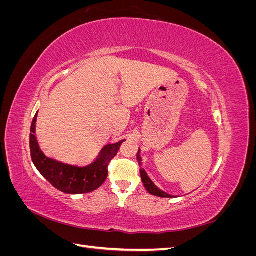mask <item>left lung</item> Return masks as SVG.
<instances>
[{
	"mask_svg": "<svg viewBox=\"0 0 256 256\" xmlns=\"http://www.w3.org/2000/svg\"><path fill=\"white\" fill-rule=\"evenodd\" d=\"M136 159H138V166H140V174H141V178H142V182L144 184L145 189L148 191V193H150L152 196H159V198H177V196H171L168 194V192L161 190L158 186L154 184L152 182V178L148 176V174H147V172L145 171V168H143V160H142V157H141V150L138 148V154H136Z\"/></svg>",
	"mask_w": 256,
	"mask_h": 256,
	"instance_id": "obj_1",
	"label": "left lung"
}]
</instances>
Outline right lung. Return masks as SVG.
I'll return each instance as SVG.
<instances>
[{
  "label": "right lung",
  "mask_w": 256,
  "mask_h": 256,
  "mask_svg": "<svg viewBox=\"0 0 256 256\" xmlns=\"http://www.w3.org/2000/svg\"><path fill=\"white\" fill-rule=\"evenodd\" d=\"M37 114L38 112L35 114L30 126V148L33 164L40 173L54 188L67 194H82L98 189L106 180L110 161L116 156L122 143L126 140L106 145L97 158L88 166L68 164L48 157L42 152L36 136Z\"/></svg>",
  "instance_id": "obj_1"
}]
</instances>
